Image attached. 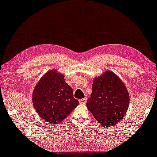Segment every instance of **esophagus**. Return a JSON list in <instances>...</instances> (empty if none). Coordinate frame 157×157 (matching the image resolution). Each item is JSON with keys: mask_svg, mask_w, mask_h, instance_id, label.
<instances>
[{"mask_svg": "<svg viewBox=\"0 0 157 157\" xmlns=\"http://www.w3.org/2000/svg\"><path fill=\"white\" fill-rule=\"evenodd\" d=\"M79 102L80 103H82V104L86 103L87 102V98H83V99H79Z\"/></svg>", "mask_w": 157, "mask_h": 157, "instance_id": "1", "label": "esophagus"}]
</instances>
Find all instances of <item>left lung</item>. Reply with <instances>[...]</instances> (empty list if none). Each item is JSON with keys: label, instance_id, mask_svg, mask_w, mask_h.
I'll return each mask as SVG.
<instances>
[{"label": "left lung", "instance_id": "left-lung-1", "mask_svg": "<svg viewBox=\"0 0 157 157\" xmlns=\"http://www.w3.org/2000/svg\"><path fill=\"white\" fill-rule=\"evenodd\" d=\"M129 95L126 87L112 71H105L92 84L87 107L94 118L104 127L119 123L126 114Z\"/></svg>", "mask_w": 157, "mask_h": 157}]
</instances>
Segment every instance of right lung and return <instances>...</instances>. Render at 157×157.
I'll list each match as a JSON object with an SVG mask.
<instances>
[{
    "mask_svg": "<svg viewBox=\"0 0 157 157\" xmlns=\"http://www.w3.org/2000/svg\"><path fill=\"white\" fill-rule=\"evenodd\" d=\"M33 105L45 123L55 124L66 119L79 101L74 98L72 88L64 75L56 70L48 71L40 79L33 95Z\"/></svg>",
    "mask_w": 157,
    "mask_h": 157,
    "instance_id": "1",
    "label": "right lung"
}]
</instances>
